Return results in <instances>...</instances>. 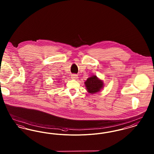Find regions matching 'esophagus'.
<instances>
[{"mask_svg":"<svg viewBox=\"0 0 154 154\" xmlns=\"http://www.w3.org/2000/svg\"><path fill=\"white\" fill-rule=\"evenodd\" d=\"M71 78L73 80H77L78 79V76H77V74H72L71 75Z\"/></svg>","mask_w":154,"mask_h":154,"instance_id":"34e87169","label":"esophagus"}]
</instances>
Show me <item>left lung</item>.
Wrapping results in <instances>:
<instances>
[{"label": "left lung", "instance_id": "obj_1", "mask_svg": "<svg viewBox=\"0 0 154 154\" xmlns=\"http://www.w3.org/2000/svg\"><path fill=\"white\" fill-rule=\"evenodd\" d=\"M87 92L91 94H95L102 89L104 83L102 80L99 79L95 75H93L84 82Z\"/></svg>", "mask_w": 154, "mask_h": 154}]
</instances>
